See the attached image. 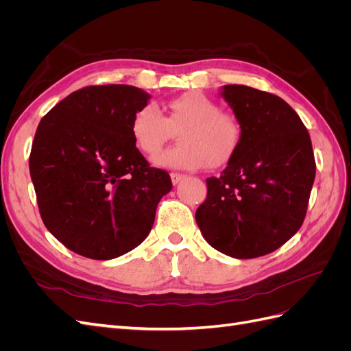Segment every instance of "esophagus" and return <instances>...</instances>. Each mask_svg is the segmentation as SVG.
<instances>
[{"instance_id":"34e87169","label":"esophagus","mask_w":351,"mask_h":351,"mask_svg":"<svg viewBox=\"0 0 351 351\" xmlns=\"http://www.w3.org/2000/svg\"><path fill=\"white\" fill-rule=\"evenodd\" d=\"M169 177H171V182H173L174 186L178 184L180 182H182V180L186 178L184 174H178V173H171V174H169Z\"/></svg>"}]
</instances>
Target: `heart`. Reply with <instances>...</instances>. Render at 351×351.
<instances>
[{"label": "heart", "instance_id": "heart-1", "mask_svg": "<svg viewBox=\"0 0 351 351\" xmlns=\"http://www.w3.org/2000/svg\"><path fill=\"white\" fill-rule=\"evenodd\" d=\"M178 130V145L154 159L161 168L199 169L226 164L234 152L239 130L228 115L205 95L189 92L167 104V114L152 104L139 108L132 119L130 132L142 154L155 156Z\"/></svg>", "mask_w": 351, "mask_h": 351}]
</instances>
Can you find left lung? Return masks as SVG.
<instances>
[{
  "label": "left lung",
  "mask_w": 351,
  "mask_h": 351,
  "mask_svg": "<svg viewBox=\"0 0 351 351\" xmlns=\"http://www.w3.org/2000/svg\"><path fill=\"white\" fill-rule=\"evenodd\" d=\"M221 97L236 115L240 137L224 171L206 178L196 222L212 247L252 259L277 250L302 227L315 156L300 117L277 95L226 84Z\"/></svg>",
  "instance_id": "8db88e82"
}]
</instances>
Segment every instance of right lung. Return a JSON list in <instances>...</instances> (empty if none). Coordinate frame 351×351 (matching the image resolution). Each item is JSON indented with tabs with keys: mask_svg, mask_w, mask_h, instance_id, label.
I'll use <instances>...</instances> for the list:
<instances>
[{
	"mask_svg": "<svg viewBox=\"0 0 351 351\" xmlns=\"http://www.w3.org/2000/svg\"><path fill=\"white\" fill-rule=\"evenodd\" d=\"M151 95L129 84L70 93L40 120L29 158L42 221L71 252L108 261L147 237L173 187L149 167L130 132Z\"/></svg>",
	"mask_w": 351,
	"mask_h": 351,
	"instance_id": "1",
	"label": "right lung"
}]
</instances>
